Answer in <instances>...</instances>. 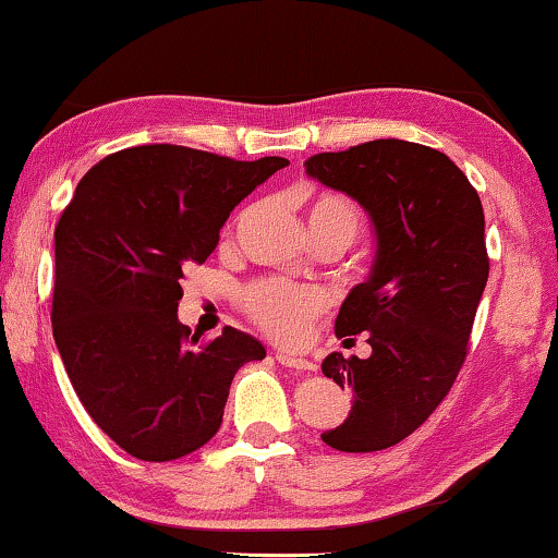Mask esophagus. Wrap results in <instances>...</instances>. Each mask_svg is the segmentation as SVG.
<instances>
[{"label": "esophagus", "mask_w": 558, "mask_h": 558, "mask_svg": "<svg viewBox=\"0 0 558 558\" xmlns=\"http://www.w3.org/2000/svg\"><path fill=\"white\" fill-rule=\"evenodd\" d=\"M276 360L282 367H290V369H315V362L305 360V357H295V355H290V352H278Z\"/></svg>", "instance_id": "34e87169"}]
</instances>
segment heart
<instances>
[{"label": "heart", "instance_id": "heart-1", "mask_svg": "<svg viewBox=\"0 0 558 558\" xmlns=\"http://www.w3.org/2000/svg\"><path fill=\"white\" fill-rule=\"evenodd\" d=\"M305 223L313 241H340L342 247L355 238L360 210L342 193L320 191L305 198ZM327 307V295L315 286H295L286 280H263L245 293V311L265 332L282 342L303 338L305 327Z\"/></svg>", "mask_w": 558, "mask_h": 558}]
</instances>
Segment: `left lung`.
<instances>
[{"mask_svg": "<svg viewBox=\"0 0 558 558\" xmlns=\"http://www.w3.org/2000/svg\"><path fill=\"white\" fill-rule=\"evenodd\" d=\"M305 173L357 201L375 231L365 282L350 290L335 335H367L373 355L330 352L323 375L352 390V410L323 441L379 452L437 410L466 357L489 278L482 201L449 156L400 138L317 154Z\"/></svg>", "mask_w": 558, "mask_h": 558, "instance_id": "1", "label": "left lung"}]
</instances>
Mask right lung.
Here are the masks:
<instances>
[{"instance_id":"obj_1","label":"right lung","mask_w":558,"mask_h":558,"mask_svg":"<svg viewBox=\"0 0 558 558\" xmlns=\"http://www.w3.org/2000/svg\"><path fill=\"white\" fill-rule=\"evenodd\" d=\"M286 166L171 144L123 148L78 181L61 214L57 350L86 412L131 457L196 452L223 422L238 369L265 357L235 327L201 342L181 325V278L216 251L238 203Z\"/></svg>"}]
</instances>
